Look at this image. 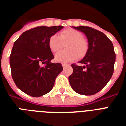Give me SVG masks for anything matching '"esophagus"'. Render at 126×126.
<instances>
[{"label":"esophagus","instance_id":"obj_1","mask_svg":"<svg viewBox=\"0 0 126 126\" xmlns=\"http://www.w3.org/2000/svg\"><path fill=\"white\" fill-rule=\"evenodd\" d=\"M67 65H68V64H64V63H63V64H62V66L63 67H65L66 66H67Z\"/></svg>","mask_w":126,"mask_h":126}]
</instances>
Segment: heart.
<instances>
[{
    "instance_id": "obj_1",
    "label": "heart",
    "mask_w": 126,
    "mask_h": 126,
    "mask_svg": "<svg viewBox=\"0 0 126 126\" xmlns=\"http://www.w3.org/2000/svg\"><path fill=\"white\" fill-rule=\"evenodd\" d=\"M48 47L53 52H58L65 44V48L57 53L55 61L59 62H71L76 59H83L89 49V43L83 37V33L73 28H66L57 34H53L48 40Z\"/></svg>"
}]
</instances>
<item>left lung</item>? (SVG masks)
<instances>
[{
	"label": "left lung",
	"instance_id": "left-lung-1",
	"mask_svg": "<svg viewBox=\"0 0 126 126\" xmlns=\"http://www.w3.org/2000/svg\"><path fill=\"white\" fill-rule=\"evenodd\" d=\"M73 27L85 34L89 49L79 62L84 66L71 65L73 73L69 77L70 85L79 94L92 95L100 92L112 78L115 62L113 43L98 30L83 26Z\"/></svg>",
	"mask_w": 126,
	"mask_h": 126
}]
</instances>
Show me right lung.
Returning a JSON list of instances; mask_svg holds the SVG:
<instances>
[{
  "label": "right lung",
  "mask_w": 126,
  "mask_h": 126,
  "mask_svg": "<svg viewBox=\"0 0 126 126\" xmlns=\"http://www.w3.org/2000/svg\"><path fill=\"white\" fill-rule=\"evenodd\" d=\"M62 26H38L24 32L15 41L9 57L11 75L16 85L30 96L40 97L50 92L58 74L60 63H52L48 47L52 35Z\"/></svg>",
  "instance_id": "right-lung-1"
}]
</instances>
